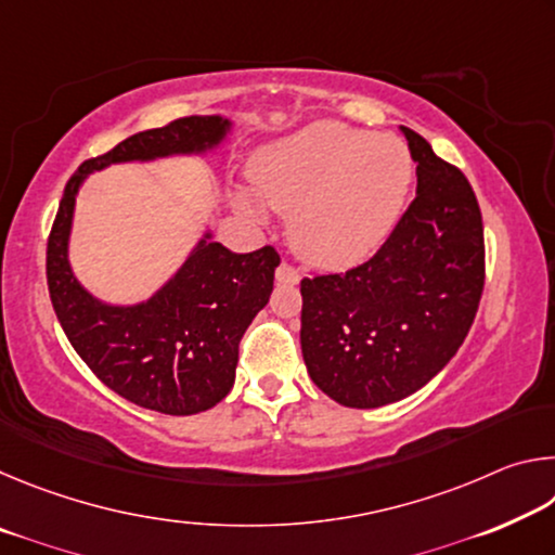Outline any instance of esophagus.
Returning <instances> with one entry per match:
<instances>
[{"mask_svg": "<svg viewBox=\"0 0 555 555\" xmlns=\"http://www.w3.org/2000/svg\"><path fill=\"white\" fill-rule=\"evenodd\" d=\"M276 281H279V284L294 286V284H298V281H300V274H298L294 267L286 264V261H284V264H279V269H276Z\"/></svg>", "mask_w": 555, "mask_h": 555, "instance_id": "1", "label": "esophagus"}]
</instances>
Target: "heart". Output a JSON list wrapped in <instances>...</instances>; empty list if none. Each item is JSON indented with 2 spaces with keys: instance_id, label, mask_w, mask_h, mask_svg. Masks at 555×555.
<instances>
[{
  "instance_id": "obj_1",
  "label": "heart",
  "mask_w": 555,
  "mask_h": 555,
  "mask_svg": "<svg viewBox=\"0 0 555 555\" xmlns=\"http://www.w3.org/2000/svg\"><path fill=\"white\" fill-rule=\"evenodd\" d=\"M413 176L411 154L391 134L321 119L267 144L251 158L257 198L288 212L296 255L323 269H347L377 251L397 224ZM251 220L264 218L240 195Z\"/></svg>"
}]
</instances>
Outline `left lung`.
<instances>
[{
	"label": "left lung",
	"instance_id": "8db88e82",
	"mask_svg": "<svg viewBox=\"0 0 555 555\" xmlns=\"http://www.w3.org/2000/svg\"><path fill=\"white\" fill-rule=\"evenodd\" d=\"M416 198L370 261L300 281V350L315 387L350 409L401 401L463 345L485 286L480 205L463 171L401 127Z\"/></svg>",
	"mask_w": 555,
	"mask_h": 555
}]
</instances>
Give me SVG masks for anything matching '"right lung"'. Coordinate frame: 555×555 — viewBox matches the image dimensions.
<instances>
[{
	"label": "right lung",
	"instance_id": "obj_1",
	"mask_svg": "<svg viewBox=\"0 0 555 555\" xmlns=\"http://www.w3.org/2000/svg\"><path fill=\"white\" fill-rule=\"evenodd\" d=\"M230 131L232 119L222 115L183 117L131 134L105 156L90 158L65 185L46 251L51 304L75 352L119 397L168 416L208 411L228 397L240 340L269 304L281 259L274 247L234 255L212 242L208 228L176 274L146 300L107 304L92 296L70 267L75 198L92 171L212 154Z\"/></svg>",
	"mask_w": 555,
	"mask_h": 555
}]
</instances>
